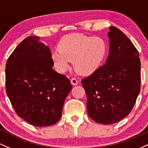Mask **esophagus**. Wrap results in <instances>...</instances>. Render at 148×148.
<instances>
[{
	"instance_id": "34e87169",
	"label": "esophagus",
	"mask_w": 148,
	"mask_h": 148,
	"mask_svg": "<svg viewBox=\"0 0 148 148\" xmlns=\"http://www.w3.org/2000/svg\"><path fill=\"white\" fill-rule=\"evenodd\" d=\"M71 84H72L73 86H76L78 84V81L76 79H71Z\"/></svg>"
}]
</instances>
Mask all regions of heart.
<instances>
[{"label":"heart","mask_w":148,"mask_h":148,"mask_svg":"<svg viewBox=\"0 0 148 148\" xmlns=\"http://www.w3.org/2000/svg\"><path fill=\"white\" fill-rule=\"evenodd\" d=\"M58 50L51 54V60L58 72L64 73L69 67V62H73L76 73L88 76L102 64L106 56L107 44L100 37L72 33L61 39Z\"/></svg>","instance_id":"1"}]
</instances>
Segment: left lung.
Returning <instances> with one entry per match:
<instances>
[{
	"label": "left lung",
	"instance_id": "1",
	"mask_svg": "<svg viewBox=\"0 0 148 148\" xmlns=\"http://www.w3.org/2000/svg\"><path fill=\"white\" fill-rule=\"evenodd\" d=\"M109 30V54L105 64L81 81L88 114L103 125L116 123L130 114L140 90L138 51L118 28L111 26Z\"/></svg>",
	"mask_w": 148,
	"mask_h": 148
}]
</instances>
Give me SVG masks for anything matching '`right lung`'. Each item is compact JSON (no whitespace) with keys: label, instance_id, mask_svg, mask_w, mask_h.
<instances>
[{"label":"right lung","instance_id":"obj_1","mask_svg":"<svg viewBox=\"0 0 148 148\" xmlns=\"http://www.w3.org/2000/svg\"><path fill=\"white\" fill-rule=\"evenodd\" d=\"M51 52L37 36L23 40L6 63V92L20 118L35 127L56 124L70 81L53 69Z\"/></svg>","mask_w":148,"mask_h":148}]
</instances>
